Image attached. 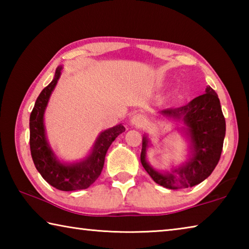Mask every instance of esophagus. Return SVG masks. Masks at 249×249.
Instances as JSON below:
<instances>
[{
	"instance_id": "1",
	"label": "esophagus",
	"mask_w": 249,
	"mask_h": 249,
	"mask_svg": "<svg viewBox=\"0 0 249 249\" xmlns=\"http://www.w3.org/2000/svg\"><path fill=\"white\" fill-rule=\"evenodd\" d=\"M130 123L136 126V127H144L147 124V117L144 114H142V113H136V114L133 115Z\"/></svg>"
}]
</instances>
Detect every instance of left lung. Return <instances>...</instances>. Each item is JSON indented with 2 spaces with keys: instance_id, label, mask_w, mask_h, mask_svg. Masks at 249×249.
<instances>
[{
  "instance_id": "8db88e82",
  "label": "left lung",
  "mask_w": 249,
  "mask_h": 249,
  "mask_svg": "<svg viewBox=\"0 0 249 249\" xmlns=\"http://www.w3.org/2000/svg\"><path fill=\"white\" fill-rule=\"evenodd\" d=\"M168 119L182 121L183 132L190 140L191 158L171 172L161 174L146 160L148 138L142 137L141 162L156 183L167 189L191 188L201 183L212 174L221 158L225 137V119L216 92L208 87L205 93L180 107L166 108L159 112Z\"/></svg>"
}]
</instances>
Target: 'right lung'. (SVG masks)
<instances>
[{
  "instance_id": "right-lung-1",
  "label": "right lung",
  "mask_w": 249,
  "mask_h": 249,
  "mask_svg": "<svg viewBox=\"0 0 249 249\" xmlns=\"http://www.w3.org/2000/svg\"><path fill=\"white\" fill-rule=\"evenodd\" d=\"M62 67H58L54 78L37 98L29 117V145L36 169L41 177L61 191H74L89 188L99 178L103 169L105 155L115 138L125 130L122 124L103 130L92 149V153L80 162L67 165L56 158L46 140L44 113L50 94L53 91L61 74Z\"/></svg>"
}]
</instances>
